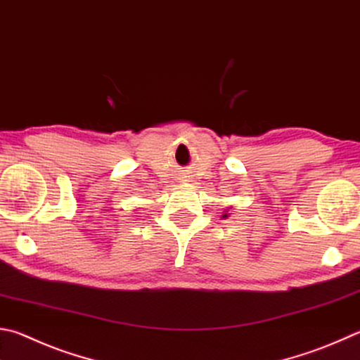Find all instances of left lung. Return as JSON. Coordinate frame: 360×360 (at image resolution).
I'll return each mask as SVG.
<instances>
[{"label":"left lung","mask_w":360,"mask_h":360,"mask_svg":"<svg viewBox=\"0 0 360 360\" xmlns=\"http://www.w3.org/2000/svg\"><path fill=\"white\" fill-rule=\"evenodd\" d=\"M224 217H228V215H226V214H225V215H224Z\"/></svg>","instance_id":"obj_1"}]
</instances>
